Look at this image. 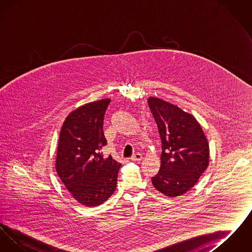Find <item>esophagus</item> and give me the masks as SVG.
Returning a JSON list of instances; mask_svg holds the SVG:
<instances>
[{"label": "esophagus", "instance_id": "obj_1", "mask_svg": "<svg viewBox=\"0 0 252 252\" xmlns=\"http://www.w3.org/2000/svg\"><path fill=\"white\" fill-rule=\"evenodd\" d=\"M142 154H140V153H136V154H134L133 156L131 157V160L133 161H140L141 159H142Z\"/></svg>", "mask_w": 252, "mask_h": 252}]
</instances>
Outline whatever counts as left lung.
<instances>
[{
	"instance_id": "8db88e82",
	"label": "left lung",
	"mask_w": 252,
	"mask_h": 252,
	"mask_svg": "<svg viewBox=\"0 0 252 252\" xmlns=\"http://www.w3.org/2000/svg\"><path fill=\"white\" fill-rule=\"evenodd\" d=\"M147 103L161 140L160 167L152 184L166 196H180L195 185L209 165L207 138L192 114L157 97H149Z\"/></svg>"
}]
</instances>
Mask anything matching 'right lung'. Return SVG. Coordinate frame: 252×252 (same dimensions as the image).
I'll return each instance as SVG.
<instances>
[{"label": "right lung", "mask_w": 252, "mask_h": 252, "mask_svg": "<svg viewBox=\"0 0 252 252\" xmlns=\"http://www.w3.org/2000/svg\"><path fill=\"white\" fill-rule=\"evenodd\" d=\"M110 99L88 103L64 121L58 145L56 170L66 189L79 203L94 207L114 192L121 163L105 158L104 116Z\"/></svg>", "instance_id": "right-lung-1"}]
</instances>
